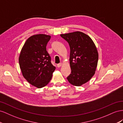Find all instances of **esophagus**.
Listing matches in <instances>:
<instances>
[{
	"label": "esophagus",
	"mask_w": 123,
	"mask_h": 123,
	"mask_svg": "<svg viewBox=\"0 0 123 123\" xmlns=\"http://www.w3.org/2000/svg\"><path fill=\"white\" fill-rule=\"evenodd\" d=\"M62 65V63H59V64H57V66L58 68H60V67H61V66Z\"/></svg>",
	"instance_id": "34e87169"
}]
</instances>
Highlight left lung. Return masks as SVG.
Returning <instances> with one entry per match:
<instances>
[{
	"mask_svg": "<svg viewBox=\"0 0 123 123\" xmlns=\"http://www.w3.org/2000/svg\"><path fill=\"white\" fill-rule=\"evenodd\" d=\"M60 36L70 47L71 74L67 79L72 85L80 86L88 82L95 73L98 60L97 48L92 38L80 31Z\"/></svg>",
	"mask_w": 123,
	"mask_h": 123,
	"instance_id": "obj_1",
	"label": "left lung"
}]
</instances>
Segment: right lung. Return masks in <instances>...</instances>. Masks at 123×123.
Here are the masks:
<instances>
[{
	"label": "right lung",
	"mask_w": 123,
	"mask_h": 123,
	"mask_svg": "<svg viewBox=\"0 0 123 123\" xmlns=\"http://www.w3.org/2000/svg\"><path fill=\"white\" fill-rule=\"evenodd\" d=\"M50 37L44 34L33 35L26 40L19 54V64L23 77L37 88L49 82L55 69L46 50Z\"/></svg>",
	"instance_id": "1"
}]
</instances>
